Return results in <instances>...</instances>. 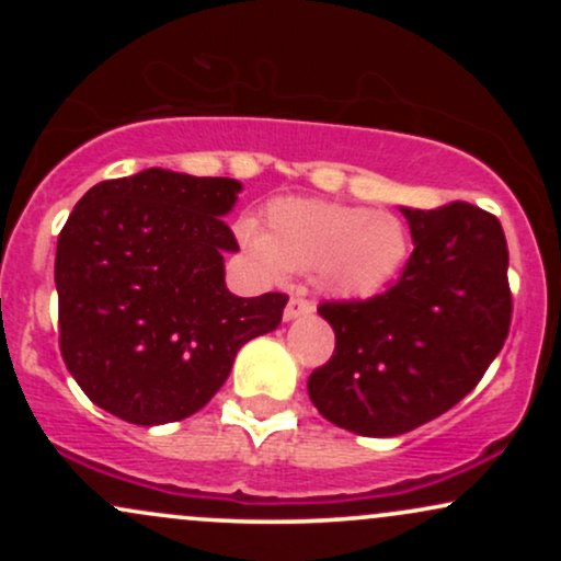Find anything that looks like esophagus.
<instances>
[{
    "label": "esophagus",
    "mask_w": 561,
    "mask_h": 561,
    "mask_svg": "<svg viewBox=\"0 0 561 561\" xmlns=\"http://www.w3.org/2000/svg\"><path fill=\"white\" fill-rule=\"evenodd\" d=\"M313 311V302L306 298V295H293L285 306V321H293L298 317H306V313Z\"/></svg>",
    "instance_id": "esophagus-1"
}]
</instances>
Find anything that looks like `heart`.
<instances>
[{
    "label": "heart",
    "mask_w": 561,
    "mask_h": 561,
    "mask_svg": "<svg viewBox=\"0 0 561 561\" xmlns=\"http://www.w3.org/2000/svg\"><path fill=\"white\" fill-rule=\"evenodd\" d=\"M240 240L268 276L317 268L321 287L340 298L382 293L409 259L401 218L321 199H276L268 208V234L242 224Z\"/></svg>",
    "instance_id": "1"
}]
</instances>
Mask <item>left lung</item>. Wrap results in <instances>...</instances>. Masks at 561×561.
Returning <instances> with one entry per match:
<instances>
[{
    "label": "left lung",
    "instance_id": "8db88e82",
    "mask_svg": "<svg viewBox=\"0 0 561 561\" xmlns=\"http://www.w3.org/2000/svg\"><path fill=\"white\" fill-rule=\"evenodd\" d=\"M414 253L369 300L321 302L334 353L308 377L324 420L392 437L454 409L499 356L512 324L508 250L499 218L469 203L401 208Z\"/></svg>",
    "mask_w": 561,
    "mask_h": 561
}]
</instances>
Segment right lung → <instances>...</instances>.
I'll list each match as a JSON object with an SVG mask.
<instances>
[{
  "label": "right lung",
  "instance_id": "1",
  "mask_svg": "<svg viewBox=\"0 0 561 561\" xmlns=\"http://www.w3.org/2000/svg\"><path fill=\"white\" fill-rule=\"evenodd\" d=\"M242 184L147 169L94 184L57 237L60 353L89 401L131 424L179 422L227 382L237 351L279 327L287 295L237 298L224 216Z\"/></svg>",
  "mask_w": 561,
  "mask_h": 561
}]
</instances>
